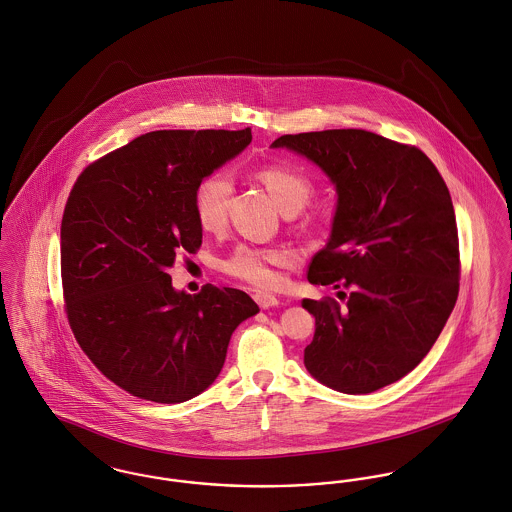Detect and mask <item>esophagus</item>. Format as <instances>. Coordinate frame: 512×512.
<instances>
[{"instance_id":"34e87169","label":"esophagus","mask_w":512,"mask_h":512,"mask_svg":"<svg viewBox=\"0 0 512 512\" xmlns=\"http://www.w3.org/2000/svg\"><path fill=\"white\" fill-rule=\"evenodd\" d=\"M255 301H257V305L261 307V309H269V307H276L280 300L276 298V296H272V294H267V292H257L255 296Z\"/></svg>"}]
</instances>
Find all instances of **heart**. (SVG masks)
Masks as SVG:
<instances>
[{
	"label": "heart",
	"mask_w": 512,
	"mask_h": 512,
	"mask_svg": "<svg viewBox=\"0 0 512 512\" xmlns=\"http://www.w3.org/2000/svg\"><path fill=\"white\" fill-rule=\"evenodd\" d=\"M255 178L265 185L272 199L284 214L301 211L311 195L313 183L298 170L286 166H265ZM232 181L226 174H212L201 181L195 191V214L205 232H218L228 222ZM292 255L278 247L238 245L224 261L222 271L257 288H271L278 280V267L288 265Z\"/></svg>",
	"instance_id": "heart-1"
}]
</instances>
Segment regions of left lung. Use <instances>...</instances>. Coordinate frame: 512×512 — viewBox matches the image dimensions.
<instances>
[{"label":"left lung","mask_w":512,"mask_h":512,"mask_svg":"<svg viewBox=\"0 0 512 512\" xmlns=\"http://www.w3.org/2000/svg\"><path fill=\"white\" fill-rule=\"evenodd\" d=\"M272 147L313 160L338 193L331 240L307 280L342 288L346 301L303 300L315 317L303 363L334 391L383 389L427 356L458 298L449 187L418 147L363 129L282 135Z\"/></svg>","instance_id":"8db88e82"}]
</instances>
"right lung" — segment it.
I'll list each match as a JSON object with an SVG mask.
<instances>
[{
    "instance_id": "right-lung-1",
    "label": "right lung",
    "mask_w": 512,
    "mask_h": 512,
    "mask_svg": "<svg viewBox=\"0 0 512 512\" xmlns=\"http://www.w3.org/2000/svg\"><path fill=\"white\" fill-rule=\"evenodd\" d=\"M251 129H164L89 164L61 218L69 327L96 369L137 398L180 404L218 377L230 336L259 307L236 288L176 292L168 267L195 253V191Z\"/></svg>"
}]
</instances>
